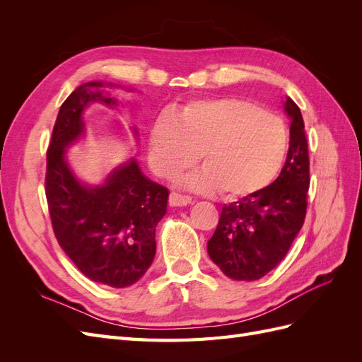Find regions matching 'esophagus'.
<instances>
[{
	"label": "esophagus",
	"instance_id": "1",
	"mask_svg": "<svg viewBox=\"0 0 362 362\" xmlns=\"http://www.w3.org/2000/svg\"><path fill=\"white\" fill-rule=\"evenodd\" d=\"M169 202L172 206H184L192 204V196L182 194L180 192H172L169 196Z\"/></svg>",
	"mask_w": 362,
	"mask_h": 362
}]
</instances>
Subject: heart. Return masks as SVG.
<instances>
[{
	"mask_svg": "<svg viewBox=\"0 0 362 362\" xmlns=\"http://www.w3.org/2000/svg\"><path fill=\"white\" fill-rule=\"evenodd\" d=\"M284 119L240 98L194 101L161 117L149 136L151 166L175 178L196 163L204 169L185 180L192 189L226 198L264 190L281 172L288 151Z\"/></svg>",
	"mask_w": 362,
	"mask_h": 362,
	"instance_id": "1",
	"label": "heart"
}]
</instances>
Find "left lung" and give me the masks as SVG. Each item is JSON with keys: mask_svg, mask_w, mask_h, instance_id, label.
<instances>
[{"mask_svg": "<svg viewBox=\"0 0 362 362\" xmlns=\"http://www.w3.org/2000/svg\"><path fill=\"white\" fill-rule=\"evenodd\" d=\"M290 148L279 177L264 190L222 206L208 255L235 281H257L286 258L306 216L310 156L300 108L287 98Z\"/></svg>", "mask_w": 362, "mask_h": 362, "instance_id": "left-lung-1", "label": "left lung"}]
</instances>
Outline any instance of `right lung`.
Listing matches in <instances>:
<instances>
[{"label": "right lung", "instance_id": "obj_1", "mask_svg": "<svg viewBox=\"0 0 362 362\" xmlns=\"http://www.w3.org/2000/svg\"><path fill=\"white\" fill-rule=\"evenodd\" d=\"M103 86L84 83L62 104L47 151L45 194L54 235L74 264L95 282L124 288L152 264L169 190L148 180L136 160L115 169L98 187L74 177L64 149L83 134L84 108L95 101L116 104L103 95Z\"/></svg>", "mask_w": 362, "mask_h": 362}]
</instances>
